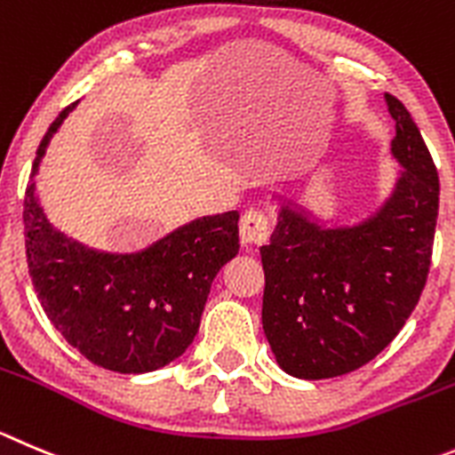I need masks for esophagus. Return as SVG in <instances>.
Instances as JSON below:
<instances>
[{"mask_svg":"<svg viewBox=\"0 0 455 455\" xmlns=\"http://www.w3.org/2000/svg\"><path fill=\"white\" fill-rule=\"evenodd\" d=\"M269 237V220L265 213L249 211L240 220V242L244 249H253L265 244Z\"/></svg>","mask_w":455,"mask_h":455,"instance_id":"obj_1","label":"esophagus"}]
</instances>
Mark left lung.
<instances>
[{
	"label": "left lung",
	"instance_id": "8db88e82",
	"mask_svg": "<svg viewBox=\"0 0 455 455\" xmlns=\"http://www.w3.org/2000/svg\"><path fill=\"white\" fill-rule=\"evenodd\" d=\"M400 165L388 195L352 222L325 220L278 195L275 228L260 249L262 330L287 375L330 379L372 362L404 328L431 265L438 170L418 125L384 93Z\"/></svg>",
	"mask_w": 455,
	"mask_h": 455
}]
</instances>
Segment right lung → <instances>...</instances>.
<instances>
[{
  "label": "right lung",
  "mask_w": 455,
  "mask_h": 455,
  "mask_svg": "<svg viewBox=\"0 0 455 455\" xmlns=\"http://www.w3.org/2000/svg\"><path fill=\"white\" fill-rule=\"evenodd\" d=\"M76 105L51 123L33 161L24 199L28 274L53 328L89 362L123 375L159 371L193 343L215 275L240 251V215L193 220L132 253L87 247L53 227L36 175Z\"/></svg>",
  "instance_id": "1"
}]
</instances>
